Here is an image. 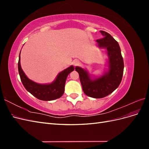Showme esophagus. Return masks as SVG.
Returning <instances> with one entry per match:
<instances>
[{
	"label": "esophagus",
	"mask_w": 149,
	"mask_h": 149,
	"mask_svg": "<svg viewBox=\"0 0 149 149\" xmlns=\"http://www.w3.org/2000/svg\"><path fill=\"white\" fill-rule=\"evenodd\" d=\"M73 63L74 66H77V65H79V61L78 60H74L73 61Z\"/></svg>",
	"instance_id": "1"
}]
</instances>
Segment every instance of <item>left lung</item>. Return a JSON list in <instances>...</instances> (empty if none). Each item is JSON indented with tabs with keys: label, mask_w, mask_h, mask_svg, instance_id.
Returning a JSON list of instances; mask_svg holds the SVG:
<instances>
[{
	"label": "left lung",
	"mask_w": 149,
	"mask_h": 149,
	"mask_svg": "<svg viewBox=\"0 0 149 149\" xmlns=\"http://www.w3.org/2000/svg\"><path fill=\"white\" fill-rule=\"evenodd\" d=\"M100 32L104 37L97 40L96 42L99 48L107 50V71L96 77L90 74L86 70L75 67L84 93L93 98L104 97L113 92L119 86L124 72V61L118 42L109 33L102 30Z\"/></svg>",
	"instance_id": "obj_1"
}]
</instances>
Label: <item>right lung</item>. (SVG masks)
<instances>
[{
  "label": "right lung",
  "mask_w": 149,
  "mask_h": 149,
  "mask_svg": "<svg viewBox=\"0 0 149 149\" xmlns=\"http://www.w3.org/2000/svg\"><path fill=\"white\" fill-rule=\"evenodd\" d=\"M21 52V51H20ZM18 70L22 83L25 88L35 97L42 101H52L61 97L65 92V82L67 76L74 71L73 66H70L58 73L56 78L49 84H39L33 81L26 76L20 65V52Z\"/></svg>",
  "instance_id": "add662e5"
}]
</instances>
